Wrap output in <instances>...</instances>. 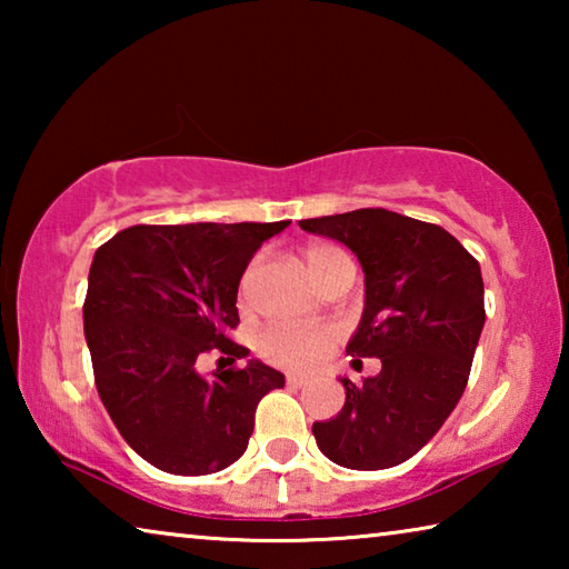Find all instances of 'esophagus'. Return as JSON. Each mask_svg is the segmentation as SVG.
<instances>
[{
	"label": "esophagus",
	"mask_w": 569,
	"mask_h": 569,
	"mask_svg": "<svg viewBox=\"0 0 569 569\" xmlns=\"http://www.w3.org/2000/svg\"><path fill=\"white\" fill-rule=\"evenodd\" d=\"M286 381L291 383V387H303V383H308V377L306 373H288Z\"/></svg>",
	"instance_id": "esophagus-1"
}]
</instances>
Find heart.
Returning <instances> with one entry per match:
<instances>
[{"label": "heart", "instance_id": "obj_1", "mask_svg": "<svg viewBox=\"0 0 569 569\" xmlns=\"http://www.w3.org/2000/svg\"><path fill=\"white\" fill-rule=\"evenodd\" d=\"M336 258H346L343 250L336 246L313 243L303 250V261L313 278H319L326 271V266L333 263ZM336 339H339V331L331 329V326L306 329V326L293 323H271L258 333L256 349L263 359L278 366H308L319 361Z\"/></svg>", "mask_w": 569, "mask_h": 569}]
</instances>
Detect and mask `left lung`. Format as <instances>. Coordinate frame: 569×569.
Listing matches in <instances>:
<instances>
[{"label": "left lung", "mask_w": 569, "mask_h": 569, "mask_svg": "<svg viewBox=\"0 0 569 569\" xmlns=\"http://www.w3.org/2000/svg\"><path fill=\"white\" fill-rule=\"evenodd\" d=\"M343 243L363 271V313L346 353L381 359L351 383L336 417L313 421L316 445L346 469H389L437 435L467 389L481 329L479 263L445 228L383 208L301 220Z\"/></svg>", "instance_id": "left-lung-1"}]
</instances>
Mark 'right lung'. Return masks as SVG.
Returning <instances> with one entry per match:
<instances>
[{
    "label": "right lung",
    "mask_w": 569,
    "mask_h": 569,
    "mask_svg": "<svg viewBox=\"0 0 569 569\" xmlns=\"http://www.w3.org/2000/svg\"><path fill=\"white\" fill-rule=\"evenodd\" d=\"M278 223L132 226L94 250L84 339L94 383L122 439L170 475H213L243 457L256 407L286 377L249 359L243 370L194 369L218 350L234 362L246 346L238 326V283Z\"/></svg>",
    "instance_id": "obj_1"
}]
</instances>
